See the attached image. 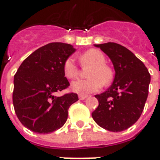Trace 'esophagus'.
<instances>
[{
    "instance_id": "1",
    "label": "esophagus",
    "mask_w": 160,
    "mask_h": 160,
    "mask_svg": "<svg viewBox=\"0 0 160 160\" xmlns=\"http://www.w3.org/2000/svg\"><path fill=\"white\" fill-rule=\"evenodd\" d=\"M87 97H88L87 95H84V94H80V95H79V98H80V100H84V99H86Z\"/></svg>"
}]
</instances>
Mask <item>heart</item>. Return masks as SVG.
<instances>
[{
  "instance_id": "obj_1",
  "label": "heart",
  "mask_w": 160,
  "mask_h": 160,
  "mask_svg": "<svg viewBox=\"0 0 160 160\" xmlns=\"http://www.w3.org/2000/svg\"><path fill=\"white\" fill-rule=\"evenodd\" d=\"M83 67L91 66L87 72L86 80H77L71 84L73 92L80 94H88L99 91L103 84L109 85L113 79V72L109 66L105 64L104 54L98 49H89L79 57ZM80 72L79 67L74 62L73 58H68L63 64V73L68 79H74Z\"/></svg>"
}]
</instances>
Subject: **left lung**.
I'll use <instances>...</instances> for the list:
<instances>
[{
  "mask_svg": "<svg viewBox=\"0 0 160 160\" xmlns=\"http://www.w3.org/2000/svg\"><path fill=\"white\" fill-rule=\"evenodd\" d=\"M95 46L111 58L116 74L110 88L95 95L98 106L92 117L104 129L125 130L137 122L144 110L150 73L144 63L124 46L111 42Z\"/></svg>",
  "mask_w": 160,
  "mask_h": 160,
  "instance_id": "1",
  "label": "left lung"
}]
</instances>
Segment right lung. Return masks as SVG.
<instances>
[{"label":"right lung","instance_id":"right-lung-1","mask_svg":"<svg viewBox=\"0 0 160 160\" xmlns=\"http://www.w3.org/2000/svg\"><path fill=\"white\" fill-rule=\"evenodd\" d=\"M74 51L68 43L50 42L32 53L17 70L12 104L17 118L30 130L48 134L62 128L70 105L79 100L74 92L55 96L69 87L63 64Z\"/></svg>","mask_w":160,"mask_h":160}]
</instances>
